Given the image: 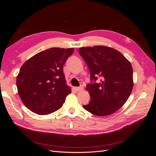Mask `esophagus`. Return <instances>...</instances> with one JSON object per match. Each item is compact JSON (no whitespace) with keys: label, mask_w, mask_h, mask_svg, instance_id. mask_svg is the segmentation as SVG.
Here are the masks:
<instances>
[{"label":"esophagus","mask_w":156,"mask_h":156,"mask_svg":"<svg viewBox=\"0 0 156 156\" xmlns=\"http://www.w3.org/2000/svg\"><path fill=\"white\" fill-rule=\"evenodd\" d=\"M83 89V87H74V90H75V91H77V92H80V91H81Z\"/></svg>","instance_id":"obj_1"}]
</instances>
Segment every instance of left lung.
<instances>
[{
    "label": "left lung",
    "instance_id": "1",
    "mask_svg": "<svg viewBox=\"0 0 156 156\" xmlns=\"http://www.w3.org/2000/svg\"><path fill=\"white\" fill-rule=\"evenodd\" d=\"M79 53L88 66L92 82L86 88L91 100L84 108L99 116L115 112L124 105L133 89L130 62L119 51L106 46L81 48ZM98 77L100 81L96 83Z\"/></svg>",
    "mask_w": 156,
    "mask_h": 156
}]
</instances>
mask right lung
<instances>
[{"mask_svg":"<svg viewBox=\"0 0 156 156\" xmlns=\"http://www.w3.org/2000/svg\"><path fill=\"white\" fill-rule=\"evenodd\" d=\"M73 51V48H53L40 52L23 64L16 84L23 104L32 112L48 115L62 106L71 93L63 66Z\"/></svg>","mask_w":156,"mask_h":156,"instance_id":"1","label":"right lung"}]
</instances>
